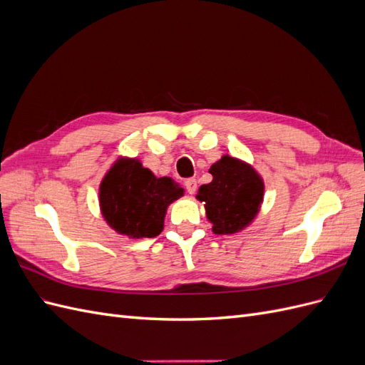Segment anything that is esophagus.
I'll return each mask as SVG.
<instances>
[{"label":"esophagus","mask_w":365,"mask_h":365,"mask_svg":"<svg viewBox=\"0 0 365 365\" xmlns=\"http://www.w3.org/2000/svg\"><path fill=\"white\" fill-rule=\"evenodd\" d=\"M185 189H187V192H189L190 195H193V193L196 192V189H197V182H196V180H193V178L187 180V181H185Z\"/></svg>","instance_id":"esophagus-1"}]
</instances>
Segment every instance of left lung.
<instances>
[{"instance_id": "obj_1", "label": "left lung", "mask_w": 365, "mask_h": 365, "mask_svg": "<svg viewBox=\"0 0 365 365\" xmlns=\"http://www.w3.org/2000/svg\"><path fill=\"white\" fill-rule=\"evenodd\" d=\"M208 172L212 182L202 184L196 200L204 202L215 235H235L245 230L260 212L263 178L251 164L222 155Z\"/></svg>"}]
</instances>
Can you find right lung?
<instances>
[{"label": "right lung", "instance_id": "add662e5", "mask_svg": "<svg viewBox=\"0 0 365 365\" xmlns=\"http://www.w3.org/2000/svg\"><path fill=\"white\" fill-rule=\"evenodd\" d=\"M184 195L169 176L157 178L138 158L120 157L98 187L106 224L130 239L155 237L164 227L168 207Z\"/></svg>", "mask_w": 365, "mask_h": 365}]
</instances>
